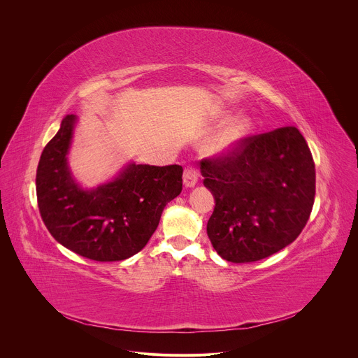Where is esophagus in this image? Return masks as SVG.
<instances>
[{"mask_svg":"<svg viewBox=\"0 0 358 358\" xmlns=\"http://www.w3.org/2000/svg\"><path fill=\"white\" fill-rule=\"evenodd\" d=\"M182 181L185 187H194L198 181V173L196 169L192 164H187L182 174Z\"/></svg>","mask_w":358,"mask_h":358,"instance_id":"1","label":"esophagus"}]
</instances>
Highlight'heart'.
<instances>
[{
    "mask_svg": "<svg viewBox=\"0 0 358 358\" xmlns=\"http://www.w3.org/2000/svg\"><path fill=\"white\" fill-rule=\"evenodd\" d=\"M249 127L250 124L248 119L245 117L235 119L207 143V150L211 152V155H222V152H227L241 138H243L248 134Z\"/></svg>",
    "mask_w": 358,
    "mask_h": 358,
    "instance_id": "heart-1",
    "label": "heart"
}]
</instances>
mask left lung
I'll use <instances>...</instances> for the list:
<instances>
[{
    "label": "left lung",
    "instance_id": "left-lung-1",
    "mask_svg": "<svg viewBox=\"0 0 358 358\" xmlns=\"http://www.w3.org/2000/svg\"><path fill=\"white\" fill-rule=\"evenodd\" d=\"M199 166L203 185L215 198L207 234L225 261L268 258L292 243L308 224L316 170L296 127L243 137Z\"/></svg>",
    "mask_w": 358,
    "mask_h": 358
}]
</instances>
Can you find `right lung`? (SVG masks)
Returning a JSON list of instances; mask_svg holds the SVG:
<instances>
[{
  "label": "right lung",
  "mask_w": 358,
  "mask_h": 358,
  "mask_svg": "<svg viewBox=\"0 0 358 358\" xmlns=\"http://www.w3.org/2000/svg\"><path fill=\"white\" fill-rule=\"evenodd\" d=\"M76 117L68 115L43 151L36 170L42 221L61 245L97 262L127 259L159 227L167 203L182 189V167L129 164L110 182L83 189L66 155Z\"/></svg>",
  "instance_id": "1"
}]
</instances>
